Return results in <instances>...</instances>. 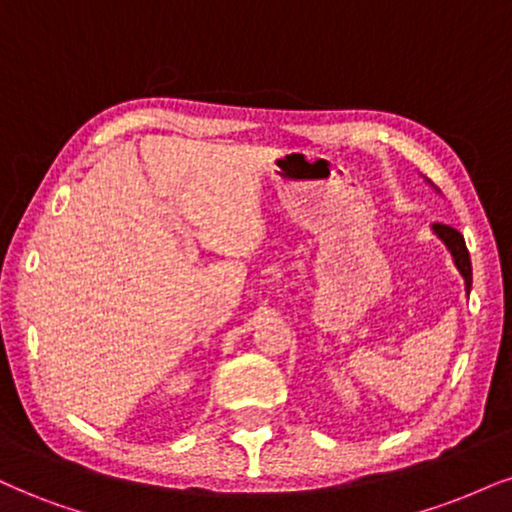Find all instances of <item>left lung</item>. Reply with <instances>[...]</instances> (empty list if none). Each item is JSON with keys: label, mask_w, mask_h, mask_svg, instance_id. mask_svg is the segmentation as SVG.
<instances>
[{"label": "left lung", "mask_w": 512, "mask_h": 512, "mask_svg": "<svg viewBox=\"0 0 512 512\" xmlns=\"http://www.w3.org/2000/svg\"><path fill=\"white\" fill-rule=\"evenodd\" d=\"M425 182H430V180L425 178ZM430 187H434L432 182H430ZM434 189H437V187H434ZM432 232L441 239V242H444L446 249H449V254L453 256V263H456L458 273L463 275V280H465V292L470 294V289H472V263H470V254H468V246H465L463 235H460L458 230H453V227L439 225V223L432 225Z\"/></svg>", "instance_id": "1"}]
</instances>
